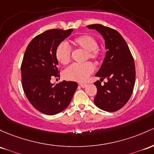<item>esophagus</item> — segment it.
I'll return each instance as SVG.
<instances>
[{
	"mask_svg": "<svg viewBox=\"0 0 154 154\" xmlns=\"http://www.w3.org/2000/svg\"><path fill=\"white\" fill-rule=\"evenodd\" d=\"M79 85H80L82 88H85V87H87V85H88L86 83H79Z\"/></svg>",
	"mask_w": 154,
	"mask_h": 154,
	"instance_id": "esophagus-1",
	"label": "esophagus"
}]
</instances>
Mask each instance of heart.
I'll list each match as a JSON object with an SVG mask.
<instances>
[{"mask_svg":"<svg viewBox=\"0 0 154 154\" xmlns=\"http://www.w3.org/2000/svg\"><path fill=\"white\" fill-rule=\"evenodd\" d=\"M74 47H78L85 51V60H97L101 55L98 49L96 38L91 35H82L76 37L72 42ZM55 57L62 65H66L71 60L72 49L66 42H61L57 47ZM94 68L92 63L87 62L83 64H72L64 71V77L70 80L83 82L94 72Z\"/></svg>","mask_w":154,"mask_h":154,"instance_id":"b5f03b06","label":"heart"}]
</instances>
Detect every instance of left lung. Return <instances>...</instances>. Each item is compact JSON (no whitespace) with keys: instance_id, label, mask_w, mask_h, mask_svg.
<instances>
[{"instance_id":"1","label":"left lung","mask_w":154,"mask_h":154,"mask_svg":"<svg viewBox=\"0 0 154 154\" xmlns=\"http://www.w3.org/2000/svg\"><path fill=\"white\" fill-rule=\"evenodd\" d=\"M89 29L96 30L103 36L107 50L100 69L96 77L107 82L101 85L94 82L97 94L94 103L107 112H115L122 108L131 97L135 82L134 59L124 38L117 30L100 24L88 25Z\"/></svg>"}]
</instances>
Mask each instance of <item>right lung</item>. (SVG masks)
<instances>
[{"instance_id":"right-lung-1","label":"right lung","mask_w":154,"mask_h":154,"mask_svg":"<svg viewBox=\"0 0 154 154\" xmlns=\"http://www.w3.org/2000/svg\"><path fill=\"white\" fill-rule=\"evenodd\" d=\"M73 29H51L35 37L25 50L21 66L22 85L30 104L44 114L53 116L64 110L72 101L77 83H51L58 73L55 51Z\"/></svg>"}]
</instances>
